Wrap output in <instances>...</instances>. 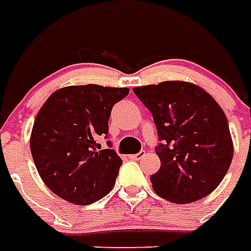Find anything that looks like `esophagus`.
I'll return each instance as SVG.
<instances>
[{"label":"esophagus","mask_w":251,"mask_h":251,"mask_svg":"<svg viewBox=\"0 0 251 251\" xmlns=\"http://www.w3.org/2000/svg\"><path fill=\"white\" fill-rule=\"evenodd\" d=\"M144 156H145V152H144V151H141V152L136 153V154H131L130 158L131 160H140V158H142Z\"/></svg>","instance_id":"34e87169"}]
</instances>
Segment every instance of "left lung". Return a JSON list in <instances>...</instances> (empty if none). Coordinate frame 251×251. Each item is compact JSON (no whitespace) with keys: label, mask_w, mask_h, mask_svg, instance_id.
Masks as SVG:
<instances>
[{"label":"left lung","mask_w":251,"mask_h":251,"mask_svg":"<svg viewBox=\"0 0 251 251\" xmlns=\"http://www.w3.org/2000/svg\"><path fill=\"white\" fill-rule=\"evenodd\" d=\"M133 91L157 129L161 167L151 176L153 189L179 204L210 195L226 176L234 152L221 106L203 88L179 80Z\"/></svg>","instance_id":"left-lung-1"}]
</instances>
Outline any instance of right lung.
I'll use <instances>...</instances> for the list:
<instances>
[{
  "label": "right lung",
  "mask_w": 251,
  "mask_h": 251,
  "mask_svg": "<svg viewBox=\"0 0 251 251\" xmlns=\"http://www.w3.org/2000/svg\"><path fill=\"white\" fill-rule=\"evenodd\" d=\"M129 88L70 86L52 94L36 117L30 152L47 187L74 204H91L109 194L122 160L107 138L109 118Z\"/></svg>",
  "instance_id": "obj_1"
}]
</instances>
